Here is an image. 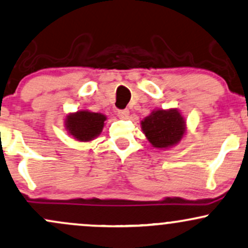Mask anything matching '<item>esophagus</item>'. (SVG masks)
Listing matches in <instances>:
<instances>
[{
  "label": "esophagus",
  "instance_id": "obj_1",
  "mask_svg": "<svg viewBox=\"0 0 248 248\" xmlns=\"http://www.w3.org/2000/svg\"><path fill=\"white\" fill-rule=\"evenodd\" d=\"M118 116H119L120 119H122V120L128 119V116H129V110H128V109L118 110Z\"/></svg>",
  "mask_w": 248,
  "mask_h": 248
}]
</instances>
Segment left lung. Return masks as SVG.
<instances>
[{
    "mask_svg": "<svg viewBox=\"0 0 248 248\" xmlns=\"http://www.w3.org/2000/svg\"><path fill=\"white\" fill-rule=\"evenodd\" d=\"M141 128L152 146L167 149L178 145L186 134V121L176 108L155 109L141 121Z\"/></svg>",
    "mask_w": 248,
    "mask_h": 248,
    "instance_id": "obj_1",
    "label": "left lung"
}]
</instances>
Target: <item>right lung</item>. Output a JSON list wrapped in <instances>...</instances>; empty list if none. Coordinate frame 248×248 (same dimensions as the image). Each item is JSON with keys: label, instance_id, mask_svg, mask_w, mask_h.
Listing matches in <instances>:
<instances>
[{"label": "right lung", "instance_id": "1", "mask_svg": "<svg viewBox=\"0 0 248 248\" xmlns=\"http://www.w3.org/2000/svg\"><path fill=\"white\" fill-rule=\"evenodd\" d=\"M106 115L89 110H78L66 116L64 126L68 134L81 142H88L101 134Z\"/></svg>", "mask_w": 248, "mask_h": 248}]
</instances>
